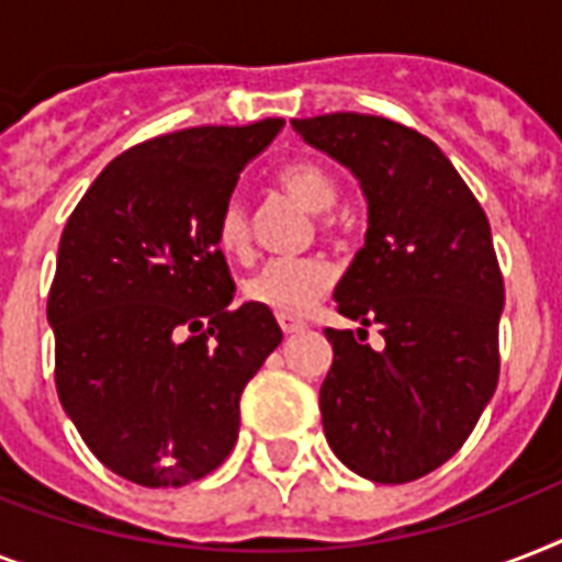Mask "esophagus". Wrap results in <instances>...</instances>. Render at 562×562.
I'll return each instance as SVG.
<instances>
[{
	"label": "esophagus",
	"instance_id": "obj_1",
	"mask_svg": "<svg viewBox=\"0 0 562 562\" xmlns=\"http://www.w3.org/2000/svg\"><path fill=\"white\" fill-rule=\"evenodd\" d=\"M277 321H280L282 333L285 335H294V333H300V329H306V321L297 315H277Z\"/></svg>",
	"mask_w": 562,
	"mask_h": 562
}]
</instances>
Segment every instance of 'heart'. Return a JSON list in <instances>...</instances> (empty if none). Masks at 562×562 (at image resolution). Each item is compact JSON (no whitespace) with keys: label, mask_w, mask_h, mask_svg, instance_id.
I'll list each match as a JSON object with an SVG mask.
<instances>
[{"label":"heart","mask_w":562,"mask_h":562,"mask_svg":"<svg viewBox=\"0 0 562 562\" xmlns=\"http://www.w3.org/2000/svg\"><path fill=\"white\" fill-rule=\"evenodd\" d=\"M277 183L289 194H294L303 206L317 212V224L324 233H333L338 221L329 206L338 198L335 178L312 160H294L280 166ZM215 245L229 259L250 256V221L245 203L229 198L215 218ZM335 280V268L324 256H285L265 262L254 277L245 280V297L256 306H265L277 315H300L315 303L321 294L329 291Z\"/></svg>","instance_id":"b5f03b06"}]
</instances>
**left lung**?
Instances as JSON below:
<instances>
[{"label":"left lung","mask_w":562,"mask_h":562,"mask_svg":"<svg viewBox=\"0 0 562 562\" xmlns=\"http://www.w3.org/2000/svg\"><path fill=\"white\" fill-rule=\"evenodd\" d=\"M359 178L368 236L335 289L338 312L379 326L382 350L326 329L321 414L333 452L375 484L417 481L472 435L498 384L505 280L490 221L446 154L364 113L291 122Z\"/></svg>","instance_id":"1"}]
</instances>
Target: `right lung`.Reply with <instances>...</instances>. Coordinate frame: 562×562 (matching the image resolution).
<instances>
[{
	"mask_svg": "<svg viewBox=\"0 0 562 562\" xmlns=\"http://www.w3.org/2000/svg\"><path fill=\"white\" fill-rule=\"evenodd\" d=\"M285 125H201L127 148L66 221L48 289L55 384L108 470L180 487L218 470L245 384L282 341L271 308H229L215 218Z\"/></svg>",
	"mask_w": 562,
	"mask_h": 562,
	"instance_id": "1",
	"label": "right lung"
}]
</instances>
